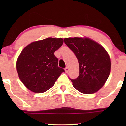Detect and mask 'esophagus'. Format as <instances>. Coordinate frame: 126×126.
<instances>
[{
  "label": "esophagus",
  "instance_id": "1",
  "mask_svg": "<svg viewBox=\"0 0 126 126\" xmlns=\"http://www.w3.org/2000/svg\"><path fill=\"white\" fill-rule=\"evenodd\" d=\"M65 72H66V73H68V72H69V68L68 67H66L65 69Z\"/></svg>",
  "mask_w": 126,
  "mask_h": 126
}]
</instances>
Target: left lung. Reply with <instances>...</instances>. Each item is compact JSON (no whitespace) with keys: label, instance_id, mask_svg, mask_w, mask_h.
Listing matches in <instances>:
<instances>
[{"label":"left lung","instance_id":"obj_1","mask_svg":"<svg viewBox=\"0 0 126 126\" xmlns=\"http://www.w3.org/2000/svg\"><path fill=\"white\" fill-rule=\"evenodd\" d=\"M65 44L78 60L80 73L70 80L77 91L85 94H94L106 83L111 72V62L106 49L87 37L65 38Z\"/></svg>","mask_w":126,"mask_h":126}]
</instances>
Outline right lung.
<instances>
[{
    "mask_svg": "<svg viewBox=\"0 0 126 126\" xmlns=\"http://www.w3.org/2000/svg\"><path fill=\"white\" fill-rule=\"evenodd\" d=\"M63 43L61 38L49 37L30 43L22 50L16 68L19 78L27 89L35 93L45 92L65 72L58 66L54 54Z\"/></svg>",
    "mask_w": 126,
    "mask_h": 126,
    "instance_id": "1",
    "label": "right lung"
}]
</instances>
